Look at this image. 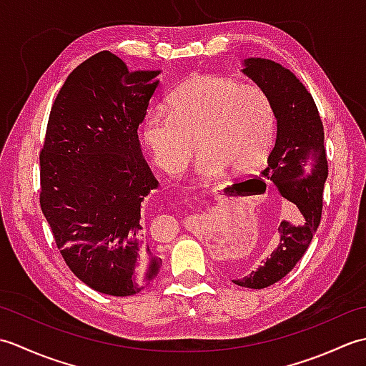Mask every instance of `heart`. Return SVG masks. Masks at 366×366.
Wrapping results in <instances>:
<instances>
[{
  "label": "heart",
  "mask_w": 366,
  "mask_h": 366,
  "mask_svg": "<svg viewBox=\"0 0 366 366\" xmlns=\"http://www.w3.org/2000/svg\"><path fill=\"white\" fill-rule=\"evenodd\" d=\"M168 112L151 110L143 139L163 173L177 176L195 152L201 179H215L227 168L248 173L262 165L275 138V108L256 84L203 75L187 80L167 99Z\"/></svg>",
  "instance_id": "1"
}]
</instances>
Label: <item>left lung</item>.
I'll list each match as a JSON object with an SVG mask.
<instances>
[{
	"label": "left lung",
	"instance_id": "8db88e82",
	"mask_svg": "<svg viewBox=\"0 0 366 366\" xmlns=\"http://www.w3.org/2000/svg\"><path fill=\"white\" fill-rule=\"evenodd\" d=\"M244 63V74L267 92L275 108L277 139L262 176L300 212L297 222L280 223L278 245L262 266L232 280L237 286L262 290L290 274L305 254L321 223L329 165L320 112L297 76L270 59L248 58Z\"/></svg>",
	"mask_w": 366,
	"mask_h": 366
}]
</instances>
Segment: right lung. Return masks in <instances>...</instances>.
<instances>
[{
  "label": "right lung",
  "instance_id": "obj_1",
  "mask_svg": "<svg viewBox=\"0 0 366 366\" xmlns=\"http://www.w3.org/2000/svg\"><path fill=\"white\" fill-rule=\"evenodd\" d=\"M157 75L96 53L59 89L39 155V201L61 256L84 285L116 297L139 292L162 267L142 224L159 182L137 132Z\"/></svg>",
  "mask_w": 366,
  "mask_h": 366
}]
</instances>
